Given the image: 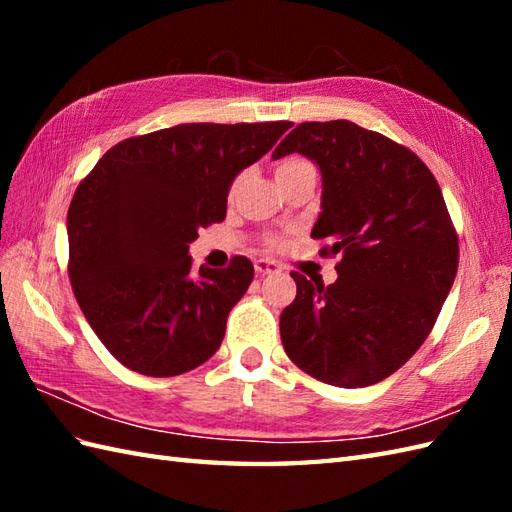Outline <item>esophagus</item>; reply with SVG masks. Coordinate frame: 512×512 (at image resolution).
Returning <instances> with one entry per match:
<instances>
[{
	"instance_id": "esophagus-1",
	"label": "esophagus",
	"mask_w": 512,
	"mask_h": 512,
	"mask_svg": "<svg viewBox=\"0 0 512 512\" xmlns=\"http://www.w3.org/2000/svg\"><path fill=\"white\" fill-rule=\"evenodd\" d=\"M255 270L257 275H273L279 273L281 266L277 262H270V259H255Z\"/></svg>"
}]
</instances>
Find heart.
I'll return each mask as SVG.
<instances>
[{
  "label": "heart",
  "instance_id": "b5f03b06",
  "mask_svg": "<svg viewBox=\"0 0 512 512\" xmlns=\"http://www.w3.org/2000/svg\"><path fill=\"white\" fill-rule=\"evenodd\" d=\"M303 171H314L312 165L308 160L303 158H297V156H290V158H284L277 162V178H286V176H297V173H303Z\"/></svg>",
  "mask_w": 512,
  "mask_h": 512
}]
</instances>
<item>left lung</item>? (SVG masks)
Masks as SVG:
<instances>
[{
	"mask_svg": "<svg viewBox=\"0 0 512 512\" xmlns=\"http://www.w3.org/2000/svg\"><path fill=\"white\" fill-rule=\"evenodd\" d=\"M301 154L321 169V255H341L334 284L297 281L279 319L281 343L312 378L367 387L416 354L458 273V233L429 167L352 121L301 123L273 158Z\"/></svg>",
	"mask_w": 512,
	"mask_h": 512,
	"instance_id": "8db88e82",
	"label": "left lung"
}]
</instances>
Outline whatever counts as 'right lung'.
I'll use <instances>...</instances> for the list:
<instances>
[{"mask_svg":"<svg viewBox=\"0 0 512 512\" xmlns=\"http://www.w3.org/2000/svg\"><path fill=\"white\" fill-rule=\"evenodd\" d=\"M290 121L184 123L114 145L68 209L74 297L118 363L167 378L217 352L255 268L191 273L189 244L226 217L235 176L268 154Z\"/></svg>","mask_w":512,"mask_h":512,"instance_id":"obj_1","label":"right lung"}]
</instances>
